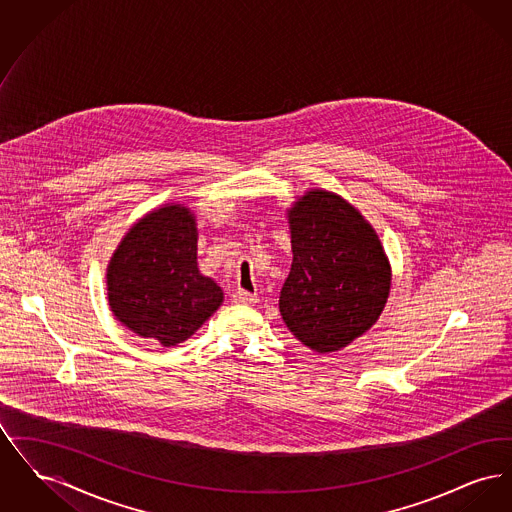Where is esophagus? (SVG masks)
Instances as JSON below:
<instances>
[{"instance_id":"1","label":"esophagus","mask_w":512,"mask_h":512,"mask_svg":"<svg viewBox=\"0 0 512 512\" xmlns=\"http://www.w3.org/2000/svg\"><path fill=\"white\" fill-rule=\"evenodd\" d=\"M232 297H234V303H242V305L257 303V295H255V293L245 292V290H236Z\"/></svg>"}]
</instances>
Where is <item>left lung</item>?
Masks as SVG:
<instances>
[{
	"label": "left lung",
	"instance_id": "8db88e82",
	"mask_svg": "<svg viewBox=\"0 0 512 512\" xmlns=\"http://www.w3.org/2000/svg\"><path fill=\"white\" fill-rule=\"evenodd\" d=\"M290 226L293 263L280 313L303 345L338 351L380 317L390 293L388 259L359 211L330 192L303 195Z\"/></svg>",
	"mask_w": 512,
	"mask_h": 512
}]
</instances>
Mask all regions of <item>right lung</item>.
Here are the masks:
<instances>
[{
	"label": "right lung",
	"mask_w": 512,
	"mask_h": 512,
	"mask_svg": "<svg viewBox=\"0 0 512 512\" xmlns=\"http://www.w3.org/2000/svg\"><path fill=\"white\" fill-rule=\"evenodd\" d=\"M107 290L124 326L165 347L194 336L222 303V290L197 268L194 217L178 205L130 228L107 268Z\"/></svg>",
	"instance_id": "add662e5"
}]
</instances>
